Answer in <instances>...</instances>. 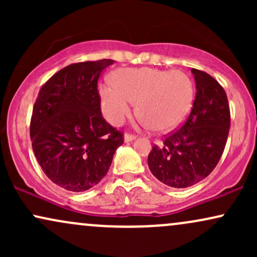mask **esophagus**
<instances>
[{
  "label": "esophagus",
  "instance_id": "34e87169",
  "mask_svg": "<svg viewBox=\"0 0 257 257\" xmlns=\"http://www.w3.org/2000/svg\"><path fill=\"white\" fill-rule=\"evenodd\" d=\"M137 137L135 135H132V134H125L124 135V143H132V141H134Z\"/></svg>",
  "mask_w": 257,
  "mask_h": 257
}]
</instances>
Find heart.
<instances>
[{
  "instance_id": "1",
  "label": "heart",
  "mask_w": 257,
  "mask_h": 257,
  "mask_svg": "<svg viewBox=\"0 0 257 257\" xmlns=\"http://www.w3.org/2000/svg\"><path fill=\"white\" fill-rule=\"evenodd\" d=\"M111 81L100 85L99 96L102 114L112 125L122 124L138 101L144 124L157 133L170 132L192 107L193 81L180 70L118 69L112 72Z\"/></svg>"
}]
</instances>
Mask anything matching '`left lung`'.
<instances>
[{
  "instance_id": "8db88e82",
  "label": "left lung",
  "mask_w": 257,
  "mask_h": 257,
  "mask_svg": "<svg viewBox=\"0 0 257 257\" xmlns=\"http://www.w3.org/2000/svg\"><path fill=\"white\" fill-rule=\"evenodd\" d=\"M196 98L186 122L150 152L149 168L164 185L186 188L202 181L219 163L231 114L227 95L216 79L192 69Z\"/></svg>"
}]
</instances>
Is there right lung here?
Returning <instances> with one entry per match:
<instances>
[{
    "mask_svg": "<svg viewBox=\"0 0 257 257\" xmlns=\"http://www.w3.org/2000/svg\"><path fill=\"white\" fill-rule=\"evenodd\" d=\"M111 59L69 65L41 88L30 124L32 150L43 173L71 192L107 174L122 133L102 118L98 79Z\"/></svg>",
    "mask_w": 257,
    "mask_h": 257,
    "instance_id": "add662e5",
    "label": "right lung"
}]
</instances>
